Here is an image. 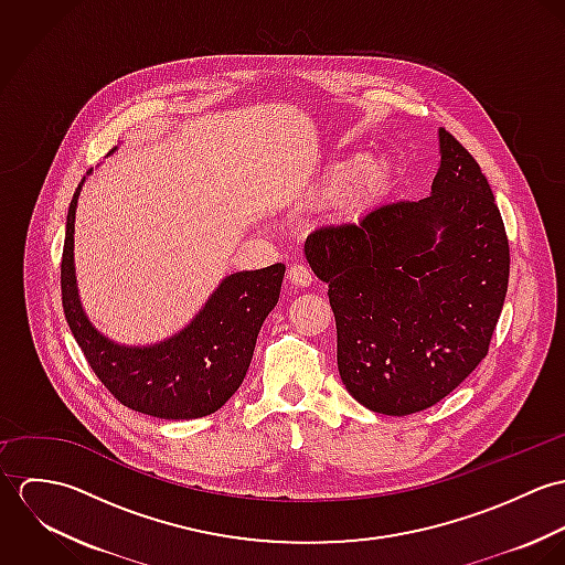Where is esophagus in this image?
<instances>
[{"mask_svg": "<svg viewBox=\"0 0 565 565\" xmlns=\"http://www.w3.org/2000/svg\"><path fill=\"white\" fill-rule=\"evenodd\" d=\"M287 278L296 287H309L313 282V271L307 265H302V263H294L289 267V271H287Z\"/></svg>", "mask_w": 565, "mask_h": 565, "instance_id": "1", "label": "esophagus"}]
</instances>
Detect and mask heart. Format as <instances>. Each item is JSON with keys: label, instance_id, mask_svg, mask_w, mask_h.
I'll list each match as a JSON object with an SVG mask.
<instances>
[{"label": "heart", "instance_id": "heart-1", "mask_svg": "<svg viewBox=\"0 0 565 565\" xmlns=\"http://www.w3.org/2000/svg\"><path fill=\"white\" fill-rule=\"evenodd\" d=\"M392 180L394 162L387 157H345L326 167L320 198L337 200L343 195V204L350 211L363 213L390 191Z\"/></svg>", "mask_w": 565, "mask_h": 565}]
</instances>
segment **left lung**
I'll use <instances>...</instances> for the list:
<instances>
[{"label":"left lung","instance_id":"8db88e82","mask_svg":"<svg viewBox=\"0 0 565 565\" xmlns=\"http://www.w3.org/2000/svg\"><path fill=\"white\" fill-rule=\"evenodd\" d=\"M430 195L383 204L305 242L328 285L337 365L356 403L408 415L444 401L481 363L509 282V242L472 154L439 128Z\"/></svg>","mask_w":565,"mask_h":565}]
</instances>
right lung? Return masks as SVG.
Returning <instances> with one entry per match:
<instances>
[{"instance_id":"add662e5","label":"right lung","mask_w":565,"mask_h":565,"mask_svg":"<svg viewBox=\"0 0 565 565\" xmlns=\"http://www.w3.org/2000/svg\"><path fill=\"white\" fill-rule=\"evenodd\" d=\"M84 180L67 213L61 287L65 318L88 365L104 387L132 411L161 419H195L215 413L245 379L258 330L278 302L285 265L226 276L195 318L159 343H117L86 318L78 294L74 233Z\"/></svg>"}]
</instances>
